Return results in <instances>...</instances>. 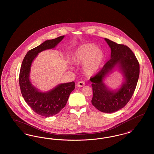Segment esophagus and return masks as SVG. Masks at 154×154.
Wrapping results in <instances>:
<instances>
[{
  "instance_id": "esophagus-1",
  "label": "esophagus",
  "mask_w": 154,
  "mask_h": 154,
  "mask_svg": "<svg viewBox=\"0 0 154 154\" xmlns=\"http://www.w3.org/2000/svg\"><path fill=\"white\" fill-rule=\"evenodd\" d=\"M77 85L78 87H83V86L85 85V82H84V81H79V82H77Z\"/></svg>"
}]
</instances>
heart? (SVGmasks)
<instances>
[{
    "label": "heart",
    "instance_id": "obj_1",
    "mask_svg": "<svg viewBox=\"0 0 154 154\" xmlns=\"http://www.w3.org/2000/svg\"><path fill=\"white\" fill-rule=\"evenodd\" d=\"M104 58L103 52L95 44H82L74 52V60L84 63L83 69L88 74L96 73L102 66Z\"/></svg>",
    "mask_w": 154,
    "mask_h": 154
}]
</instances>
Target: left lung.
<instances>
[{"mask_svg":"<svg viewBox=\"0 0 154 154\" xmlns=\"http://www.w3.org/2000/svg\"><path fill=\"white\" fill-rule=\"evenodd\" d=\"M111 48V58L102 69L91 77L93 97L92 104L103 112L111 113L121 109L131 99L140 73L139 63L132 50L124 44L104 38ZM116 66L119 67L125 81L117 91H111L103 82V78Z\"/></svg>","mask_w":154,"mask_h":154,"instance_id":"1","label":"left lung"}]
</instances>
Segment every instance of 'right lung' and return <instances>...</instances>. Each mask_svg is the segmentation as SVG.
<instances>
[{
	"instance_id": "1",
	"label": "right lung",
	"mask_w": 154,
	"mask_h": 154,
	"mask_svg": "<svg viewBox=\"0 0 154 154\" xmlns=\"http://www.w3.org/2000/svg\"><path fill=\"white\" fill-rule=\"evenodd\" d=\"M64 36L45 41L27 52L22 61L19 75V83L22 96L26 103L36 114L51 117L58 114L65 106L70 93L75 88L74 81L61 84L47 92H42L32 85L29 80L32 63L40 52L55 48Z\"/></svg>"
}]
</instances>
